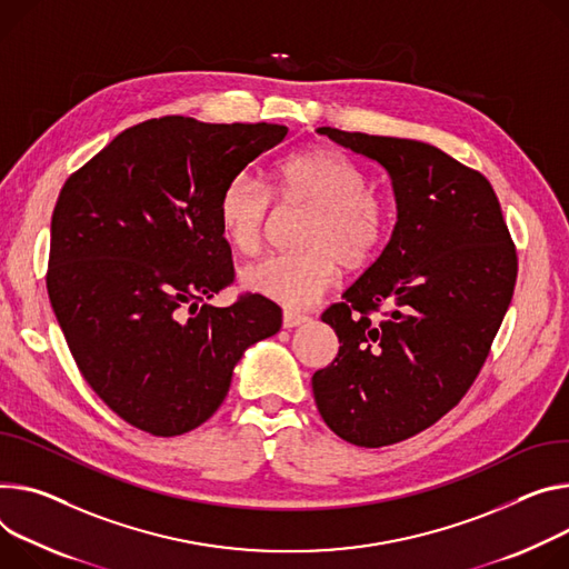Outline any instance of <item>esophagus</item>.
Instances as JSON below:
<instances>
[{
	"instance_id": "obj_1",
	"label": "esophagus",
	"mask_w": 569,
	"mask_h": 569,
	"mask_svg": "<svg viewBox=\"0 0 569 569\" xmlns=\"http://www.w3.org/2000/svg\"><path fill=\"white\" fill-rule=\"evenodd\" d=\"M306 322H308V316H303V313H292V311L283 313V329H295Z\"/></svg>"
}]
</instances>
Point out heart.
<instances>
[{
  "label": "heart",
  "instance_id": "1",
  "mask_svg": "<svg viewBox=\"0 0 569 569\" xmlns=\"http://www.w3.org/2000/svg\"><path fill=\"white\" fill-rule=\"evenodd\" d=\"M368 181L353 159L325 144L283 159L270 190L249 172L233 174L220 192L218 216L222 236L240 253L261 244L272 197L288 209H308L297 238L301 249L256 258L240 272L242 286L288 311H303L333 286L338 266L353 272L370 268L390 238L392 206Z\"/></svg>",
  "mask_w": 569,
  "mask_h": 569
}]
</instances>
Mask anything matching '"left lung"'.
<instances>
[{
  "instance_id": "obj_1",
  "label": "left lung",
  "mask_w": 569,
  "mask_h": 569,
  "mask_svg": "<svg viewBox=\"0 0 569 569\" xmlns=\"http://www.w3.org/2000/svg\"><path fill=\"white\" fill-rule=\"evenodd\" d=\"M320 133L379 161L395 188L392 238L322 313L342 345L313 375L327 427L356 447H386L436 425L470 390L512 299L518 251L490 181L442 149Z\"/></svg>"
}]
</instances>
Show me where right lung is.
Listing matches in <instances>:
<instances>
[{
    "label": "right lung",
    "mask_w": 569,
    "mask_h": 569,
    "mask_svg": "<svg viewBox=\"0 0 569 569\" xmlns=\"http://www.w3.org/2000/svg\"><path fill=\"white\" fill-rule=\"evenodd\" d=\"M288 136L281 124L140 122L61 188L47 295L86 383L151 436L197 429L224 401L242 351L281 329V308L233 283L220 229L224 183Z\"/></svg>",
    "instance_id": "right-lung-1"
}]
</instances>
